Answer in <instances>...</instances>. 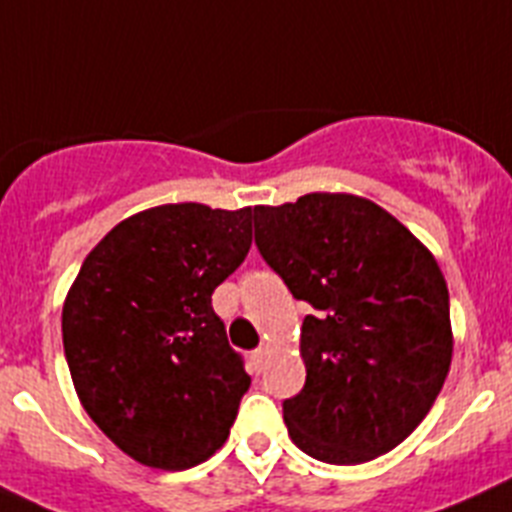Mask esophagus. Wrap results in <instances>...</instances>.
Returning a JSON list of instances; mask_svg holds the SVG:
<instances>
[{"instance_id": "34e87169", "label": "esophagus", "mask_w": 512, "mask_h": 512, "mask_svg": "<svg viewBox=\"0 0 512 512\" xmlns=\"http://www.w3.org/2000/svg\"><path fill=\"white\" fill-rule=\"evenodd\" d=\"M266 359H269V346H259L256 351L251 354V364H253V372H261L266 364Z\"/></svg>"}]
</instances>
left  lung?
Here are the masks:
<instances>
[{
    "label": "left lung",
    "mask_w": 512,
    "mask_h": 512,
    "mask_svg": "<svg viewBox=\"0 0 512 512\" xmlns=\"http://www.w3.org/2000/svg\"><path fill=\"white\" fill-rule=\"evenodd\" d=\"M256 246L295 300L307 379L284 400L297 449L364 464L420 425L454 354L449 287L436 256L395 215L348 192L256 207Z\"/></svg>",
    "instance_id": "obj_1"
}]
</instances>
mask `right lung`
<instances>
[{
  "instance_id": "right-lung-1",
  "label": "right lung",
  "mask_w": 512,
  "mask_h": 512,
  "mask_svg": "<svg viewBox=\"0 0 512 512\" xmlns=\"http://www.w3.org/2000/svg\"><path fill=\"white\" fill-rule=\"evenodd\" d=\"M253 207L158 205L89 251L61 312L79 402L143 467L182 472L225 443L251 377L212 292L251 248Z\"/></svg>"
}]
</instances>
